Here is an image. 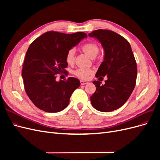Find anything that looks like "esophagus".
<instances>
[{
	"label": "esophagus",
	"mask_w": 160,
	"mask_h": 160,
	"mask_svg": "<svg viewBox=\"0 0 160 160\" xmlns=\"http://www.w3.org/2000/svg\"><path fill=\"white\" fill-rule=\"evenodd\" d=\"M80 83H81V85H84L88 84V82H87V81H85L81 80V81H80Z\"/></svg>",
	"instance_id": "34e87169"
}]
</instances>
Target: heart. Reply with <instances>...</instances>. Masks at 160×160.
<instances>
[{
  "instance_id": "heart-1",
  "label": "heart",
  "mask_w": 160,
  "mask_h": 160,
  "mask_svg": "<svg viewBox=\"0 0 160 160\" xmlns=\"http://www.w3.org/2000/svg\"><path fill=\"white\" fill-rule=\"evenodd\" d=\"M81 49L91 58H95L99 52V46L93 42L85 43L81 47ZM65 61L69 65L73 64L75 61V50L73 49H71L67 52ZM72 73L81 79H88L93 73V70L88 68H79L72 71Z\"/></svg>"
}]
</instances>
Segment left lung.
Listing matches in <instances>:
<instances>
[{
	"label": "left lung",
	"mask_w": 160,
	"mask_h": 160,
	"mask_svg": "<svg viewBox=\"0 0 160 160\" xmlns=\"http://www.w3.org/2000/svg\"><path fill=\"white\" fill-rule=\"evenodd\" d=\"M102 45L104 61L95 77L105 83L94 81L96 91L90 98L93 107L102 112H109L121 108L126 102L134 89L137 78V64L129 42L114 31L99 29L89 34Z\"/></svg>",
	"instance_id": "8db88e82"
}]
</instances>
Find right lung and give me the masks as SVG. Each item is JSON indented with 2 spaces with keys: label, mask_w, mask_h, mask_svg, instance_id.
<instances>
[{
  "label": "right lung",
  "mask_w": 160,
  "mask_h": 160,
  "mask_svg": "<svg viewBox=\"0 0 160 160\" xmlns=\"http://www.w3.org/2000/svg\"><path fill=\"white\" fill-rule=\"evenodd\" d=\"M88 37L85 32H47L37 38L27 51L22 77L28 98L37 108L49 113L65 109L73 91L80 86L75 77L56 81V75L68 72L67 52Z\"/></svg>",
  "instance_id": "obj_1"
}]
</instances>
